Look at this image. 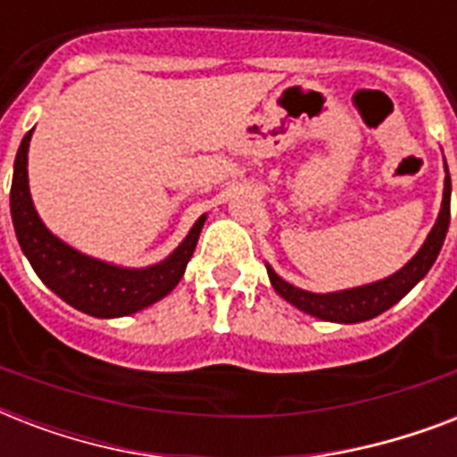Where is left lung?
Segmentation results:
<instances>
[{
	"label": "left lung",
	"instance_id": "obj_1",
	"mask_svg": "<svg viewBox=\"0 0 457 457\" xmlns=\"http://www.w3.org/2000/svg\"><path fill=\"white\" fill-rule=\"evenodd\" d=\"M448 222H451V175H448L446 168L441 213L436 218V222H434L432 232L427 237V242L422 244V249L401 270L394 272L391 278L334 294L303 292L299 287L285 282L278 272L272 270L270 265H268V278H270L275 292L282 299L296 305L299 311L312 315V318L327 320V322H346V325H351V322H362V320L377 318L379 312L389 311L391 305L398 303L405 294L411 292L412 287L418 285L420 279L425 278L429 268L434 265V261H436V256H439L441 246H444Z\"/></svg>",
	"mask_w": 457,
	"mask_h": 457
}]
</instances>
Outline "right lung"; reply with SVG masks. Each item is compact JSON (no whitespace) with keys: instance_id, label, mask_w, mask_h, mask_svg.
<instances>
[{"instance_id":"obj_1","label":"right lung","mask_w":457,"mask_h":457,"mask_svg":"<svg viewBox=\"0 0 457 457\" xmlns=\"http://www.w3.org/2000/svg\"><path fill=\"white\" fill-rule=\"evenodd\" d=\"M32 130L18 146L11 179V220L18 244L37 278L56 296L92 318H123L156 303L178 287L192 258L206 215L194 222L185 242L152 268H118L89 258L54 237L39 220L28 189V146Z\"/></svg>"}]
</instances>
